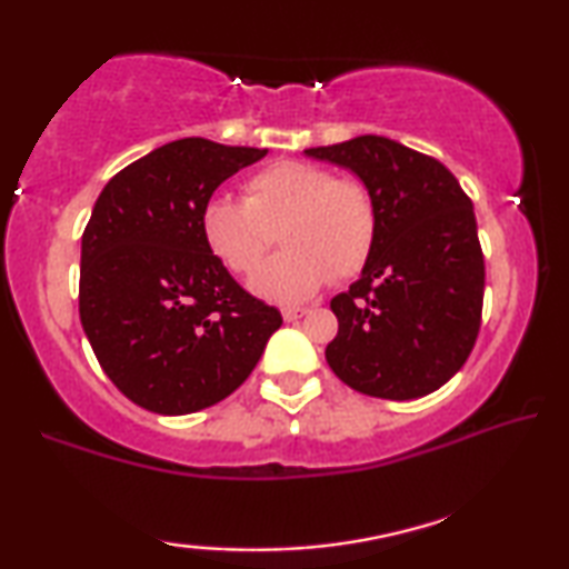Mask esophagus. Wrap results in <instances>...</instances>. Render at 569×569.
Returning a JSON list of instances; mask_svg holds the SVG:
<instances>
[{
	"instance_id": "1",
	"label": "esophagus",
	"mask_w": 569,
	"mask_h": 569,
	"mask_svg": "<svg viewBox=\"0 0 569 569\" xmlns=\"http://www.w3.org/2000/svg\"><path fill=\"white\" fill-rule=\"evenodd\" d=\"M305 312H308V308H295V305H292V308H282V318L284 320H298V318L305 316Z\"/></svg>"
}]
</instances>
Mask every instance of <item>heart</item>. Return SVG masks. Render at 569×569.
<instances>
[{"label":"heart","mask_w":569,"mask_h":569,"mask_svg":"<svg viewBox=\"0 0 569 569\" xmlns=\"http://www.w3.org/2000/svg\"><path fill=\"white\" fill-rule=\"evenodd\" d=\"M284 251L251 277V290L271 302H302L331 274L349 279L372 257L377 208L357 179H333L318 163L282 159L251 174L243 202L216 194L200 210L204 249L226 269L246 274L269 246V228Z\"/></svg>","instance_id":"obj_1"}]
</instances>
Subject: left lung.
I'll use <instances>...</instances> for the list:
<instances>
[{"mask_svg":"<svg viewBox=\"0 0 569 569\" xmlns=\"http://www.w3.org/2000/svg\"><path fill=\"white\" fill-rule=\"evenodd\" d=\"M305 156L353 171L372 194V257L331 310L326 361L351 390L416 400L449 382L480 333L485 259L472 200L431 156L359 136Z\"/></svg>","mask_w":569,"mask_h":569,"instance_id":"8db88e82","label":"left lung"}]
</instances>
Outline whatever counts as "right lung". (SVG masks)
Masks as SVG:
<instances>
[{"instance_id":"obj_1","label":"right lung","mask_w":569,"mask_h":569,"mask_svg":"<svg viewBox=\"0 0 569 569\" xmlns=\"http://www.w3.org/2000/svg\"><path fill=\"white\" fill-rule=\"evenodd\" d=\"M267 148L182 138L118 171L81 236L79 316L114 387L151 413L187 416L253 372L277 308L204 249L200 210Z\"/></svg>"}]
</instances>
